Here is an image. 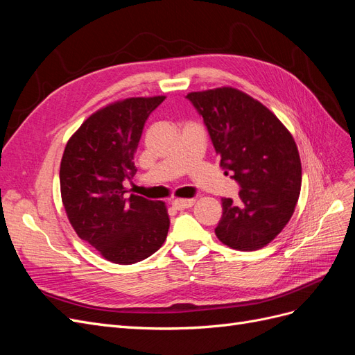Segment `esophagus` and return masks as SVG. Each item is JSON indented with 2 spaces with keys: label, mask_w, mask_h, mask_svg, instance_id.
Segmentation results:
<instances>
[{
  "label": "esophagus",
  "mask_w": 355,
  "mask_h": 355,
  "mask_svg": "<svg viewBox=\"0 0 355 355\" xmlns=\"http://www.w3.org/2000/svg\"><path fill=\"white\" fill-rule=\"evenodd\" d=\"M194 202H196L194 199H175L173 202V207L175 209H187V208L193 207Z\"/></svg>",
  "instance_id": "34e87169"
}]
</instances>
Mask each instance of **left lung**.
I'll return each mask as SVG.
<instances>
[{"label": "left lung", "instance_id": "8db88e82", "mask_svg": "<svg viewBox=\"0 0 355 355\" xmlns=\"http://www.w3.org/2000/svg\"><path fill=\"white\" fill-rule=\"evenodd\" d=\"M207 125L220 165L232 173L239 199L223 198L215 234L236 250L267 246L293 215L302 168L292 134L274 113L233 87L189 93Z\"/></svg>", "mask_w": 355, "mask_h": 355}]
</instances>
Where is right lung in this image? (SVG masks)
<instances>
[{"mask_svg": "<svg viewBox=\"0 0 355 355\" xmlns=\"http://www.w3.org/2000/svg\"><path fill=\"white\" fill-rule=\"evenodd\" d=\"M165 96L131 97L98 109L67 141L60 162L62 202L76 234L113 264H135L165 242V203L125 196L148 115Z\"/></svg>", "mask_w": 355, "mask_h": 355, "instance_id": "right-lung-1", "label": "right lung"}]
</instances>
